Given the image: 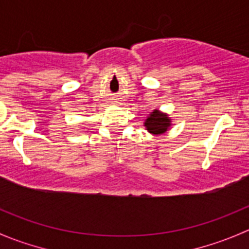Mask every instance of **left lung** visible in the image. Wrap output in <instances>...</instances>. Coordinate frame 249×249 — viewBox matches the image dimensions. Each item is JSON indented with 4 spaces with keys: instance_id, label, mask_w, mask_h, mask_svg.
Masks as SVG:
<instances>
[{
    "instance_id": "left-lung-1",
    "label": "left lung",
    "mask_w": 249,
    "mask_h": 249,
    "mask_svg": "<svg viewBox=\"0 0 249 249\" xmlns=\"http://www.w3.org/2000/svg\"><path fill=\"white\" fill-rule=\"evenodd\" d=\"M144 126L150 134H162L170 126V119L166 114H162L159 110L155 109L145 120Z\"/></svg>"
}]
</instances>
